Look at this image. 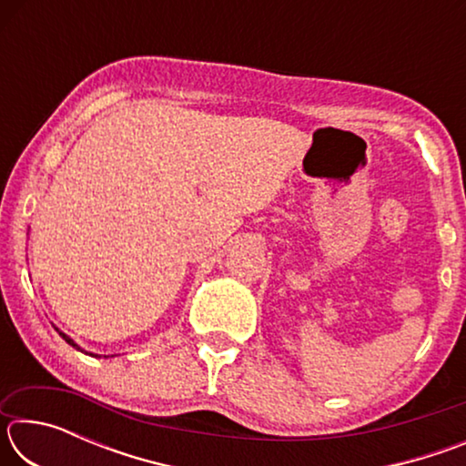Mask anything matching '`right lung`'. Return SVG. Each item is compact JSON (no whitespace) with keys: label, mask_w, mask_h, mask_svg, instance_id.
Instances as JSON below:
<instances>
[{"label":"right lung","mask_w":466,"mask_h":466,"mask_svg":"<svg viewBox=\"0 0 466 466\" xmlns=\"http://www.w3.org/2000/svg\"><path fill=\"white\" fill-rule=\"evenodd\" d=\"M55 330H59V329H57V327H55ZM59 335H61V337H63V339H66V341H67V343H69V345H72V347H76V350H80V351H84V350H82V347H80V345H76V343H74V339H69V337H67V335H66V333H61V330H59ZM90 356H92V353H90Z\"/></svg>","instance_id":"right-lung-1"}]
</instances>
